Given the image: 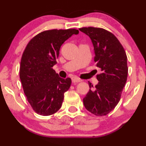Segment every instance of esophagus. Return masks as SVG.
<instances>
[{
    "label": "esophagus",
    "instance_id": "1",
    "mask_svg": "<svg viewBox=\"0 0 146 146\" xmlns=\"http://www.w3.org/2000/svg\"><path fill=\"white\" fill-rule=\"evenodd\" d=\"M81 82V80L79 79L78 78H76V77H73L72 78V82L73 83H78Z\"/></svg>",
    "mask_w": 146,
    "mask_h": 146
}]
</instances>
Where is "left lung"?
Returning a JSON list of instances; mask_svg holds the SVG:
<instances>
[{"label":"left lung","instance_id":"left-lung-1","mask_svg":"<svg viewBox=\"0 0 146 146\" xmlns=\"http://www.w3.org/2000/svg\"><path fill=\"white\" fill-rule=\"evenodd\" d=\"M80 31L91 40L94 47V61L102 73L95 88L88 82L90 90L83 102L86 109L96 116L111 112L119 102L128 77L127 56L118 39L102 28L83 27Z\"/></svg>","mask_w":146,"mask_h":146}]
</instances>
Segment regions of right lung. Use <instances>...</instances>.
<instances>
[{
  "label": "right lung",
  "instance_id": "obj_1",
  "mask_svg": "<svg viewBox=\"0 0 146 146\" xmlns=\"http://www.w3.org/2000/svg\"><path fill=\"white\" fill-rule=\"evenodd\" d=\"M78 29H52L33 37L23 53L20 79L28 102L36 113L48 116L61 108L71 78H60L53 69L62 44Z\"/></svg>",
  "mask_w": 146,
  "mask_h": 146
}]
</instances>
